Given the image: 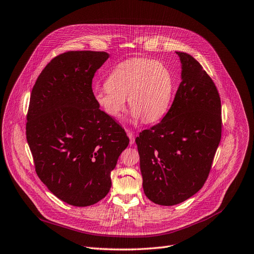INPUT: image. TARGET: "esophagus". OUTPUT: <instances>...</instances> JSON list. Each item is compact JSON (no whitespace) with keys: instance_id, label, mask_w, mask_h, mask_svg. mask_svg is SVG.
I'll return each instance as SVG.
<instances>
[{"instance_id":"34e87169","label":"esophagus","mask_w":254,"mask_h":254,"mask_svg":"<svg viewBox=\"0 0 254 254\" xmlns=\"http://www.w3.org/2000/svg\"><path fill=\"white\" fill-rule=\"evenodd\" d=\"M127 136H128V138H129V144L130 145H133L134 144V142H135V133L134 131H131V130H127Z\"/></svg>"}]
</instances>
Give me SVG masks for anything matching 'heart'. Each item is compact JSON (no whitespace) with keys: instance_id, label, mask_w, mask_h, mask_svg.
<instances>
[{"instance_id":"heart-1","label":"heart","mask_w":254,"mask_h":254,"mask_svg":"<svg viewBox=\"0 0 254 254\" xmlns=\"http://www.w3.org/2000/svg\"><path fill=\"white\" fill-rule=\"evenodd\" d=\"M173 94V76L166 65L146 58H133L117 64L106 80L95 88L93 97L102 111L119 118L126 110L127 98L131 118L154 123L167 113Z\"/></svg>"}]
</instances>
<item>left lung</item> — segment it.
<instances>
[{"mask_svg": "<svg viewBox=\"0 0 254 254\" xmlns=\"http://www.w3.org/2000/svg\"><path fill=\"white\" fill-rule=\"evenodd\" d=\"M176 54L182 82L169 111L136 138L143 190L160 205L181 203L202 188L221 140L216 85L191 55Z\"/></svg>", "mask_w": 254, "mask_h": 254, "instance_id": "1", "label": "left lung"}]
</instances>
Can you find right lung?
Masks as SVG:
<instances>
[{"label": "right lung", "instance_id": "1", "mask_svg": "<svg viewBox=\"0 0 254 254\" xmlns=\"http://www.w3.org/2000/svg\"><path fill=\"white\" fill-rule=\"evenodd\" d=\"M106 52L55 57L33 87L26 135L40 181L62 201L92 205L109 193L111 171L129 139L96 105L92 79Z\"/></svg>", "mask_w": 254, "mask_h": 254}]
</instances>
